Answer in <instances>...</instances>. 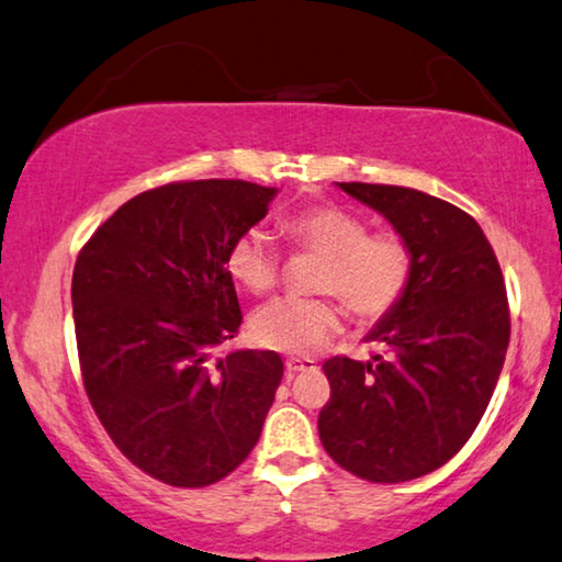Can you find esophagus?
<instances>
[{
  "label": "esophagus",
  "mask_w": 562,
  "mask_h": 562,
  "mask_svg": "<svg viewBox=\"0 0 562 562\" xmlns=\"http://www.w3.org/2000/svg\"><path fill=\"white\" fill-rule=\"evenodd\" d=\"M311 369H316V361L314 359H308V357H289L286 359L289 376L299 374V371H311Z\"/></svg>",
  "instance_id": "34e87169"
}]
</instances>
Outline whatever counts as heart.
I'll return each instance as SVG.
<instances>
[{
  "label": "heart",
  "instance_id": "1",
  "mask_svg": "<svg viewBox=\"0 0 562 562\" xmlns=\"http://www.w3.org/2000/svg\"><path fill=\"white\" fill-rule=\"evenodd\" d=\"M293 248L322 256L316 289L334 293L361 322H379L402 304L414 276V254L396 231L369 233L361 215L339 205H311L283 223ZM231 279L251 293L271 291L283 258L263 231H244L226 258ZM341 329V308L329 299H276L251 316L258 347L308 353Z\"/></svg>",
  "mask_w": 562,
  "mask_h": 562
}]
</instances>
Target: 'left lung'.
<instances>
[{
	"label": "left lung",
	"instance_id": "left-lung-1",
	"mask_svg": "<svg viewBox=\"0 0 562 562\" xmlns=\"http://www.w3.org/2000/svg\"><path fill=\"white\" fill-rule=\"evenodd\" d=\"M382 213L414 254L407 296L367 341L386 353L324 364L331 400L318 437L361 480L407 482L442 468L485 414L510 344L503 271L477 221L414 188L339 183Z\"/></svg>",
	"mask_w": 562,
	"mask_h": 562
}]
</instances>
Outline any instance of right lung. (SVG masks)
Returning a JSON list of instances; mask_svg holds the SVG:
<instances>
[{
  "mask_svg": "<svg viewBox=\"0 0 562 562\" xmlns=\"http://www.w3.org/2000/svg\"><path fill=\"white\" fill-rule=\"evenodd\" d=\"M276 188L186 180L135 195L92 233L72 273L85 392L135 468L172 487L231 474L258 442L283 361L231 351L240 306L226 258Z\"/></svg>",
  "mask_w": 562,
  "mask_h": 562,
  "instance_id": "add662e5",
  "label": "right lung"
}]
</instances>
